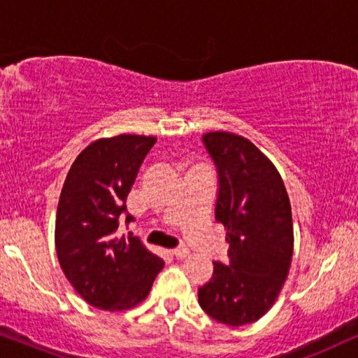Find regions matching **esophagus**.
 Returning a JSON list of instances; mask_svg holds the SVG:
<instances>
[{"instance_id": "1", "label": "esophagus", "mask_w": 358, "mask_h": 358, "mask_svg": "<svg viewBox=\"0 0 358 358\" xmlns=\"http://www.w3.org/2000/svg\"><path fill=\"white\" fill-rule=\"evenodd\" d=\"M171 255H173L175 259L183 260V259H187V257L189 255V252H188V249H183V247H178V249L171 250Z\"/></svg>"}]
</instances>
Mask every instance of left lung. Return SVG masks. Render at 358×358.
Here are the masks:
<instances>
[{
	"label": "left lung",
	"instance_id": "left-lung-1",
	"mask_svg": "<svg viewBox=\"0 0 358 358\" xmlns=\"http://www.w3.org/2000/svg\"><path fill=\"white\" fill-rule=\"evenodd\" d=\"M203 145L217 173L214 216L226 229L227 262L198 288L203 311L226 326H244L271 308L293 255L292 206L273 164L244 137L208 132Z\"/></svg>",
	"mask_w": 358,
	"mask_h": 358
}]
</instances>
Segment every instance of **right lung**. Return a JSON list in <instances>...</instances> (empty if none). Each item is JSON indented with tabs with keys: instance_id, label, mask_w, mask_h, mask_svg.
Returning <instances> with one entry per match:
<instances>
[{
	"instance_id": "obj_1",
	"label": "right lung",
	"mask_w": 358,
	"mask_h": 358,
	"mask_svg": "<svg viewBox=\"0 0 358 358\" xmlns=\"http://www.w3.org/2000/svg\"><path fill=\"white\" fill-rule=\"evenodd\" d=\"M155 142L131 134L93 142L76 157L62 188L57 255L71 287L94 308L136 306L164 266L137 237L117 234L122 219L131 222L127 193Z\"/></svg>"
}]
</instances>
